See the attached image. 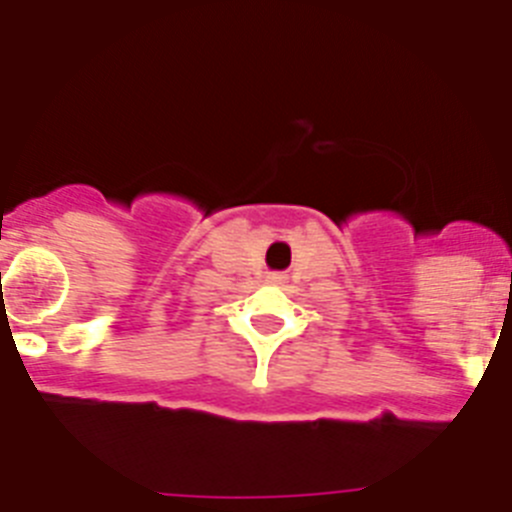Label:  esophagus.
I'll use <instances>...</instances> for the list:
<instances>
[{
  "label": "esophagus",
  "mask_w": 512,
  "mask_h": 512,
  "mask_svg": "<svg viewBox=\"0 0 512 512\" xmlns=\"http://www.w3.org/2000/svg\"><path fill=\"white\" fill-rule=\"evenodd\" d=\"M268 281L270 283H283V281H286V275H283V273H270Z\"/></svg>",
  "instance_id": "34e87169"
}]
</instances>
